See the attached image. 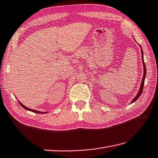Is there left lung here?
I'll use <instances>...</instances> for the list:
<instances>
[{
	"instance_id": "left-lung-1",
	"label": "left lung",
	"mask_w": 158,
	"mask_h": 158,
	"mask_svg": "<svg viewBox=\"0 0 158 158\" xmlns=\"http://www.w3.org/2000/svg\"><path fill=\"white\" fill-rule=\"evenodd\" d=\"M141 56H142V60H143V68H144V74H143V79H142V81H141V87H140V89H139V92L137 94V95L135 98L133 99V101L131 102V104L133 103L134 102L136 101L137 99L140 97L141 94H142V91L143 89V86H144V81H145V77H146V67H145V62H144V60H143V50L141 48Z\"/></svg>"
}]
</instances>
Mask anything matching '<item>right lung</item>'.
<instances>
[{
  "label": "right lung",
  "instance_id": "obj_1",
  "mask_svg": "<svg viewBox=\"0 0 158 158\" xmlns=\"http://www.w3.org/2000/svg\"><path fill=\"white\" fill-rule=\"evenodd\" d=\"M19 104L22 106V107H23V108H25V110H29V111H31V112H35V113H41V114L47 113V112H40V111H36V110H32V109H30V108H27V107H25V106L24 105L22 104L21 103V102H19Z\"/></svg>",
  "mask_w": 158,
  "mask_h": 158
}]
</instances>
